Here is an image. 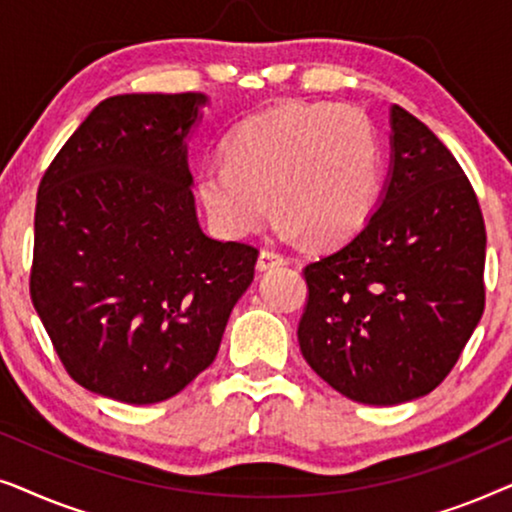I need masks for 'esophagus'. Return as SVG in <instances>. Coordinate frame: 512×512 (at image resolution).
<instances>
[{
    "label": "esophagus",
    "mask_w": 512,
    "mask_h": 512,
    "mask_svg": "<svg viewBox=\"0 0 512 512\" xmlns=\"http://www.w3.org/2000/svg\"><path fill=\"white\" fill-rule=\"evenodd\" d=\"M284 263H286V258L282 254H277L275 249H263L261 254H258L256 268L263 272V270H270V268H275V265H284Z\"/></svg>",
    "instance_id": "obj_1"
}]
</instances>
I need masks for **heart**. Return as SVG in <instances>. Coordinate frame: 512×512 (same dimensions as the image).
<instances>
[{"mask_svg":"<svg viewBox=\"0 0 512 512\" xmlns=\"http://www.w3.org/2000/svg\"><path fill=\"white\" fill-rule=\"evenodd\" d=\"M382 179V142L366 111L307 104L244 118L223 142V163L195 174V195L226 237L261 230L275 200L291 235L335 247L370 221Z\"/></svg>","mask_w":512,"mask_h":512,"instance_id":"b5f03b06","label":"heart"}]
</instances>
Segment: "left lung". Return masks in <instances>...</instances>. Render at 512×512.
Wrapping results in <instances>:
<instances>
[{
    "instance_id": "8db88e82",
    "label": "left lung",
    "mask_w": 512,
    "mask_h": 512,
    "mask_svg": "<svg viewBox=\"0 0 512 512\" xmlns=\"http://www.w3.org/2000/svg\"><path fill=\"white\" fill-rule=\"evenodd\" d=\"M485 221L447 146L391 107L382 198L352 240L307 265L305 361L342 396L398 405L445 380L485 310Z\"/></svg>"
}]
</instances>
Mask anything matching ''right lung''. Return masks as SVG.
Returning <instances> with one entry per match:
<instances>
[{
    "label": "right lung",
    "mask_w": 512,
    "mask_h": 512,
    "mask_svg": "<svg viewBox=\"0 0 512 512\" xmlns=\"http://www.w3.org/2000/svg\"><path fill=\"white\" fill-rule=\"evenodd\" d=\"M202 93L116 95L48 165L30 296L62 366L130 405L179 394L216 359L258 249L202 233L186 139Z\"/></svg>",
    "instance_id": "obj_1"
}]
</instances>
